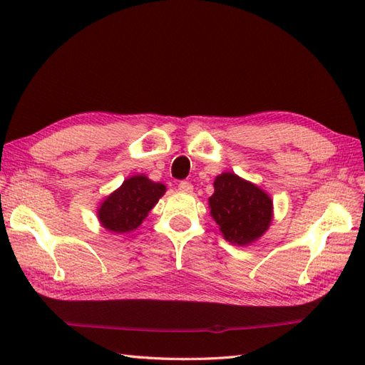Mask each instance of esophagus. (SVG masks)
I'll return each mask as SVG.
<instances>
[{"mask_svg": "<svg viewBox=\"0 0 365 365\" xmlns=\"http://www.w3.org/2000/svg\"><path fill=\"white\" fill-rule=\"evenodd\" d=\"M178 190L183 191V192H191L192 191V185H191V182L182 180L180 183H178Z\"/></svg>", "mask_w": 365, "mask_h": 365, "instance_id": "34e87169", "label": "esophagus"}]
</instances>
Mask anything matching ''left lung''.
I'll return each instance as SVG.
<instances>
[{
	"label": "left lung",
	"mask_w": 365,
	"mask_h": 365,
	"mask_svg": "<svg viewBox=\"0 0 365 365\" xmlns=\"http://www.w3.org/2000/svg\"><path fill=\"white\" fill-rule=\"evenodd\" d=\"M208 204L224 238L242 246L257 240L268 229L273 216L269 196L232 173L216 177L215 192Z\"/></svg>",
	"instance_id": "8db88e82"
}]
</instances>
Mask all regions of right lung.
<instances>
[{
  "label": "right lung",
  "mask_w": 365,
  "mask_h": 365,
  "mask_svg": "<svg viewBox=\"0 0 365 365\" xmlns=\"http://www.w3.org/2000/svg\"><path fill=\"white\" fill-rule=\"evenodd\" d=\"M165 191V185L155 183L145 175L127 178L122 187L100 205L98 220L105 229L115 234H127L141 226Z\"/></svg>",
  "instance_id": "obj_1"
}]
</instances>
